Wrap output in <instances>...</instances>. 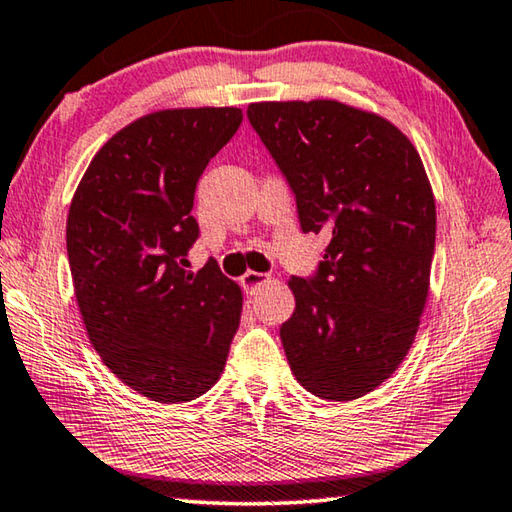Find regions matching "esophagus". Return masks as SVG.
<instances>
[{
  "instance_id": "obj_1",
  "label": "esophagus",
  "mask_w": 512,
  "mask_h": 512,
  "mask_svg": "<svg viewBox=\"0 0 512 512\" xmlns=\"http://www.w3.org/2000/svg\"><path fill=\"white\" fill-rule=\"evenodd\" d=\"M267 281H270V276L261 272H251V270L240 276V285L247 294H256V290H261V285H265Z\"/></svg>"
}]
</instances>
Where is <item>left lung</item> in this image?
Wrapping results in <instances>:
<instances>
[{
  "instance_id": "left-lung-1",
  "label": "left lung",
  "mask_w": 512,
  "mask_h": 512,
  "mask_svg": "<svg viewBox=\"0 0 512 512\" xmlns=\"http://www.w3.org/2000/svg\"><path fill=\"white\" fill-rule=\"evenodd\" d=\"M247 116L301 229L330 236L317 276L288 281L290 369L312 396L357 400L405 360L427 303L436 202L423 159L384 116L330 98L251 103Z\"/></svg>"
}]
</instances>
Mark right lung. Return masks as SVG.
<instances>
[{
    "instance_id": "add662e5",
    "label": "right lung",
    "mask_w": 512,
    "mask_h": 512,
    "mask_svg": "<svg viewBox=\"0 0 512 512\" xmlns=\"http://www.w3.org/2000/svg\"><path fill=\"white\" fill-rule=\"evenodd\" d=\"M242 123L238 107L141 116L89 161L67 215V256L87 337L123 384L164 405L220 380L242 292L215 261L188 272L195 186Z\"/></svg>"
}]
</instances>
